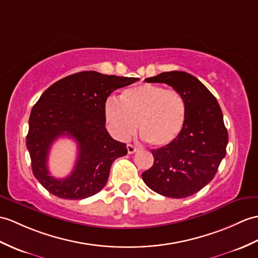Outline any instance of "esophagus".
<instances>
[{
  "mask_svg": "<svg viewBox=\"0 0 258 258\" xmlns=\"http://www.w3.org/2000/svg\"><path fill=\"white\" fill-rule=\"evenodd\" d=\"M126 148H127V153H128V154H134V153L137 151V148H136L135 146L132 145V144H127Z\"/></svg>",
  "mask_w": 258,
  "mask_h": 258,
  "instance_id": "obj_1",
  "label": "esophagus"
}]
</instances>
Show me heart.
Segmentation results:
<instances>
[{"label": "heart", "instance_id": "b5f03b06", "mask_svg": "<svg viewBox=\"0 0 258 258\" xmlns=\"http://www.w3.org/2000/svg\"><path fill=\"white\" fill-rule=\"evenodd\" d=\"M104 111L116 139H130L140 124L143 139L157 147L176 141L185 121V104L181 94L151 83L126 89L119 100L110 98Z\"/></svg>", "mask_w": 258, "mask_h": 258}]
</instances>
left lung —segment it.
<instances>
[{"label": "left lung", "instance_id": "obj_1", "mask_svg": "<svg viewBox=\"0 0 258 258\" xmlns=\"http://www.w3.org/2000/svg\"><path fill=\"white\" fill-rule=\"evenodd\" d=\"M181 94L185 121L176 141L152 149L154 165L142 173L147 187L169 198L190 197L210 182L225 156L229 135L214 95L192 75L169 71L147 78Z\"/></svg>", "mask_w": 258, "mask_h": 258}]
</instances>
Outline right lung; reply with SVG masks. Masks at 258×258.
Returning a JSON list of instances; mask_svg holds the SVG:
<instances>
[{"mask_svg":"<svg viewBox=\"0 0 258 258\" xmlns=\"http://www.w3.org/2000/svg\"><path fill=\"white\" fill-rule=\"evenodd\" d=\"M139 78L82 71L62 78L40 95L29 116L26 146L35 178L53 196L80 200L104 187L111 166L127 154L126 144L113 140L105 128V102L118 88ZM68 136L78 145L73 172L62 179L47 170V155L59 137Z\"/></svg>","mask_w":258,"mask_h":258,"instance_id":"right-lung-1","label":"right lung"}]
</instances>
